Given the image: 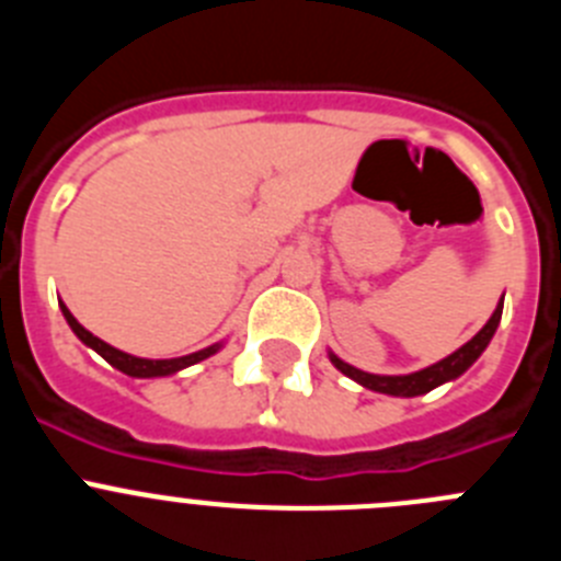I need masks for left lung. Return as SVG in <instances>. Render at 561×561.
<instances>
[{"mask_svg":"<svg viewBox=\"0 0 561 561\" xmlns=\"http://www.w3.org/2000/svg\"><path fill=\"white\" fill-rule=\"evenodd\" d=\"M500 317H503V297H500V304H497V309H494V314L489 317V323H485L483 329L472 336V340L466 342V345H460L455 354L444 356L440 362H435V365H430V368H424V370H415V374H404V376L365 374V370L354 368V365L342 362L340 356H334V354H329V359H331V365L340 370V374H345L348 379L359 381L362 388L376 390V393L401 396V399H413V396L430 393V390H435L438 385H444V381L458 379L460 374H466V370L472 368L474 362H478V356L485 351V345L492 342L494 331H497V325H500Z\"/></svg>","mask_w":561,"mask_h":561,"instance_id":"left-lung-1","label":"left lung"}]
</instances>
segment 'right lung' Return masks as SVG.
<instances>
[{
	"mask_svg": "<svg viewBox=\"0 0 561 561\" xmlns=\"http://www.w3.org/2000/svg\"><path fill=\"white\" fill-rule=\"evenodd\" d=\"M58 306H61L64 320L69 323V329L76 331V336L83 342V345H87V348L98 351V354H101L103 359L112 365V368H117L121 374H126V376H134V379H157V376L180 374V370L191 368V365L207 359V356H213L216 351L221 348V342H216V345H207V348L196 351V354H187V356H173V359H142V356H131L121 348H112V345H108V342H103L101 336H95L92 331L83 329L67 306L64 304H58Z\"/></svg>",
	"mask_w": 561,
	"mask_h": 561,
	"instance_id": "obj_1",
	"label": "right lung"
}]
</instances>
